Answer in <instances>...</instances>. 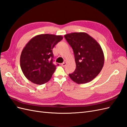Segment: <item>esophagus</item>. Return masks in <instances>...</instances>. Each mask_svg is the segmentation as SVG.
<instances>
[{
  "instance_id": "esophagus-1",
  "label": "esophagus",
  "mask_w": 127,
  "mask_h": 127,
  "mask_svg": "<svg viewBox=\"0 0 127 127\" xmlns=\"http://www.w3.org/2000/svg\"><path fill=\"white\" fill-rule=\"evenodd\" d=\"M66 63H67V62H66V61H65L64 62H63V63H62V64H61V65L64 67V66H65L66 65Z\"/></svg>"
}]
</instances>
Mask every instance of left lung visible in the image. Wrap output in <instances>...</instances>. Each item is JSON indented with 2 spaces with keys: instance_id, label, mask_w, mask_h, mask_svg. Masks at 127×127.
Returning <instances> with one entry per match:
<instances>
[{
  "instance_id": "left-lung-1",
  "label": "left lung",
  "mask_w": 127,
  "mask_h": 127,
  "mask_svg": "<svg viewBox=\"0 0 127 127\" xmlns=\"http://www.w3.org/2000/svg\"><path fill=\"white\" fill-rule=\"evenodd\" d=\"M72 47L76 68L70 78L78 84L91 82L98 75L104 64L102 48L95 39L86 32H72L64 35Z\"/></svg>"
}]
</instances>
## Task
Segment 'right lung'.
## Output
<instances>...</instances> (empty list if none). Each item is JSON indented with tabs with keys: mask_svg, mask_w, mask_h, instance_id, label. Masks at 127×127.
Wrapping results in <instances>:
<instances>
[{
	"mask_svg": "<svg viewBox=\"0 0 127 127\" xmlns=\"http://www.w3.org/2000/svg\"><path fill=\"white\" fill-rule=\"evenodd\" d=\"M63 38L61 35L40 34L25 45L20 56V66L29 80L42 85L51 79L56 69L53 63V49Z\"/></svg>",
	"mask_w": 127,
	"mask_h": 127,
	"instance_id": "right-lung-1",
	"label": "right lung"
}]
</instances>
